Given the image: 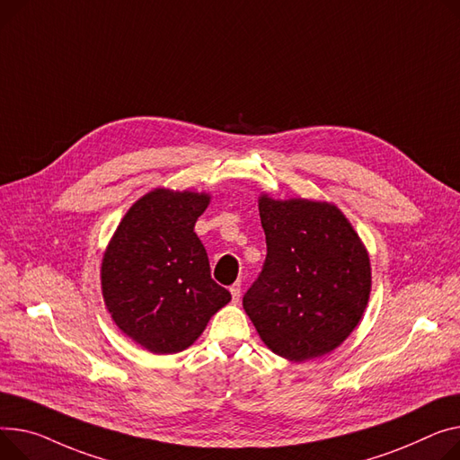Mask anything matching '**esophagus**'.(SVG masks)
<instances>
[{"label":"esophagus","instance_id":"34e87169","mask_svg":"<svg viewBox=\"0 0 460 460\" xmlns=\"http://www.w3.org/2000/svg\"><path fill=\"white\" fill-rule=\"evenodd\" d=\"M231 296H233V301L234 303H238L240 301V296H242V287H240V283H234V285H231Z\"/></svg>","mask_w":460,"mask_h":460}]
</instances>
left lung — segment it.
Segmentation results:
<instances>
[{"label":"left lung","instance_id":"8db88e82","mask_svg":"<svg viewBox=\"0 0 460 460\" xmlns=\"http://www.w3.org/2000/svg\"><path fill=\"white\" fill-rule=\"evenodd\" d=\"M266 259L243 294L262 342L288 360L341 346L370 297V259L344 214L309 199H259Z\"/></svg>","mask_w":460,"mask_h":460}]
</instances>
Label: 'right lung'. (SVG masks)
<instances>
[{
	"label": "right lung",
	"mask_w": 460,
	"mask_h": 460,
	"mask_svg": "<svg viewBox=\"0 0 460 460\" xmlns=\"http://www.w3.org/2000/svg\"><path fill=\"white\" fill-rule=\"evenodd\" d=\"M208 196L153 190L118 226L102 266L116 325L153 353L187 349L214 313L231 301L210 278L194 226Z\"/></svg>",
	"instance_id": "obj_1"
}]
</instances>
